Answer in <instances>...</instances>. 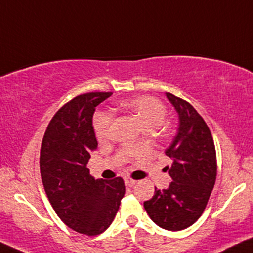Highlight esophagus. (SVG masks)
Returning a JSON list of instances; mask_svg holds the SVG:
<instances>
[{
	"label": "esophagus",
	"mask_w": 253,
	"mask_h": 253,
	"mask_svg": "<svg viewBox=\"0 0 253 253\" xmlns=\"http://www.w3.org/2000/svg\"><path fill=\"white\" fill-rule=\"evenodd\" d=\"M124 182H126V185H129V186H132V185H135V184L137 183V180H135V179H131V178H129V177H126V178H124Z\"/></svg>",
	"instance_id": "1"
}]
</instances>
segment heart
Listing matches in <instances>:
<instances>
[{
	"label": "heart",
	"mask_w": 253,
	"mask_h": 253,
	"mask_svg": "<svg viewBox=\"0 0 253 253\" xmlns=\"http://www.w3.org/2000/svg\"><path fill=\"white\" fill-rule=\"evenodd\" d=\"M124 108L131 111L141 121L146 131H152L163 123L167 117V108L160 99L152 96H137L122 103ZM112 116L107 112H97L93 117V130L99 143L110 139Z\"/></svg>",
	"instance_id": "b5f03b06"
}]
</instances>
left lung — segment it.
I'll return each instance as SVG.
<instances>
[{
  "instance_id": "obj_1",
  "label": "left lung",
  "mask_w": 253,
  "mask_h": 253,
  "mask_svg": "<svg viewBox=\"0 0 253 253\" xmlns=\"http://www.w3.org/2000/svg\"><path fill=\"white\" fill-rule=\"evenodd\" d=\"M179 115L178 133L165 155L172 158L165 171L173 182L157 190L144 209L158 226L180 231L191 226L204 212L216 183L217 156L212 135L197 110L185 99L167 92Z\"/></svg>"
}]
</instances>
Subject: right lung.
<instances>
[{"label":"right lung","instance_id":"add662e5","mask_svg":"<svg viewBox=\"0 0 253 253\" xmlns=\"http://www.w3.org/2000/svg\"><path fill=\"white\" fill-rule=\"evenodd\" d=\"M112 92H89L65 103L48 124L40 154L42 183L60 219L86 236L104 232L126 193L124 180L93 179L86 168L97 149L92 115Z\"/></svg>","mask_w":253,"mask_h":253}]
</instances>
